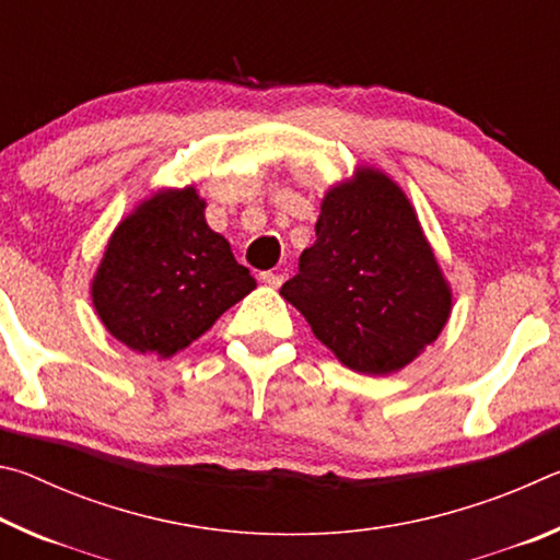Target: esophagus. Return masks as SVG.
I'll return each instance as SVG.
<instances>
[{"instance_id": "34e87169", "label": "esophagus", "mask_w": 560, "mask_h": 560, "mask_svg": "<svg viewBox=\"0 0 560 560\" xmlns=\"http://www.w3.org/2000/svg\"><path fill=\"white\" fill-rule=\"evenodd\" d=\"M259 279H261V283H267V287L279 289L281 283H283V273H279V271H264Z\"/></svg>"}]
</instances>
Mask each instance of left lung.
Segmentation results:
<instances>
[{
	"instance_id": "1",
	"label": "left lung",
	"mask_w": 560,
	"mask_h": 560,
	"mask_svg": "<svg viewBox=\"0 0 560 560\" xmlns=\"http://www.w3.org/2000/svg\"><path fill=\"white\" fill-rule=\"evenodd\" d=\"M281 296L350 371L390 375L438 340L452 291L410 200L381 170L330 187Z\"/></svg>"
}]
</instances>
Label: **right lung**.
Returning a JSON list of instances; mask_svg holds the SVG:
<instances>
[{
    "label": "right lung",
    "instance_id": "1",
    "mask_svg": "<svg viewBox=\"0 0 560 560\" xmlns=\"http://www.w3.org/2000/svg\"><path fill=\"white\" fill-rule=\"evenodd\" d=\"M257 281L205 222L195 187L163 189L122 220L91 283L96 314L130 350L170 358Z\"/></svg>",
    "mask_w": 560,
    "mask_h": 560
}]
</instances>
